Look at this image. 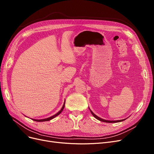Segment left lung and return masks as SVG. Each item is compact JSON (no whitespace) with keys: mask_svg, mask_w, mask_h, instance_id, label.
<instances>
[{"mask_svg":"<svg viewBox=\"0 0 154 154\" xmlns=\"http://www.w3.org/2000/svg\"><path fill=\"white\" fill-rule=\"evenodd\" d=\"M91 111V110H90ZM91 114L93 115L94 117H95L96 119H97L98 120H99V121L101 122H106V123H118V122H121L122 121H124V120H125V119H121V120H117V121H109V120H105V119H101V118L98 117L97 116H96L95 114H94V112L91 111Z\"/></svg>","mask_w":154,"mask_h":154,"instance_id":"left-lung-1","label":"left lung"}]
</instances>
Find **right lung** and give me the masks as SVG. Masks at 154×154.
Returning a JSON list of instances; mask_svg holds the SVG:
<instances>
[{
    "mask_svg": "<svg viewBox=\"0 0 154 154\" xmlns=\"http://www.w3.org/2000/svg\"><path fill=\"white\" fill-rule=\"evenodd\" d=\"M65 103H64V104H63V106H62V109H60V111H58L57 114H55V115H53V116H51V117H50V118H46V119H32V120H34V121H36V122H46V121H50V120H51V119H52L53 118H55L57 116H58V115H60V113L62 112V111H63V108H64V107H65Z\"/></svg>",
    "mask_w": 154,
    "mask_h": 154,
    "instance_id": "1",
    "label": "right lung"
}]
</instances>
